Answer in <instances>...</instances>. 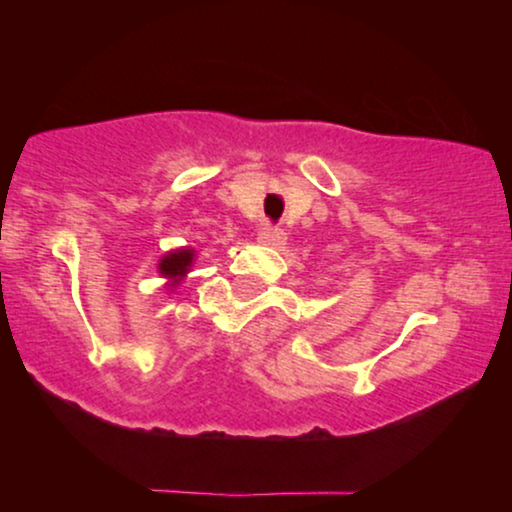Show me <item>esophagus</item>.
<instances>
[{"label":"esophagus","mask_w":512,"mask_h":512,"mask_svg":"<svg viewBox=\"0 0 512 512\" xmlns=\"http://www.w3.org/2000/svg\"><path fill=\"white\" fill-rule=\"evenodd\" d=\"M260 240L262 245H269V248H281V245L286 243V233L281 231V228H274L269 226V223H264V226L260 228Z\"/></svg>","instance_id":"obj_1"}]
</instances>
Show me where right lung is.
<instances>
[{
    "label": "right lung",
    "instance_id": "right-lung-1",
    "mask_svg": "<svg viewBox=\"0 0 512 512\" xmlns=\"http://www.w3.org/2000/svg\"><path fill=\"white\" fill-rule=\"evenodd\" d=\"M192 260H195V250L192 248L173 250V252H168L161 262H158V272H161V276H166L168 286H175V284H180L182 276L190 272Z\"/></svg>",
    "mask_w": 512,
    "mask_h": 512
}]
</instances>
